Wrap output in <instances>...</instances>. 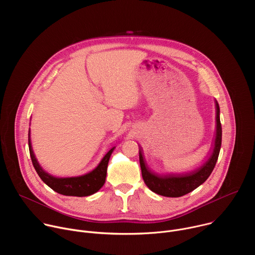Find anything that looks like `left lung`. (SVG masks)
<instances>
[{"label": "left lung", "instance_id": "1", "mask_svg": "<svg viewBox=\"0 0 255 255\" xmlns=\"http://www.w3.org/2000/svg\"><path fill=\"white\" fill-rule=\"evenodd\" d=\"M216 138L214 149L209 157V159L198 169L183 173V174H156L151 171L145 162L142 150H139V161L141 167V173L145 185H146L153 193L170 198H177L185 196L198 187H200L203 183L207 180V178L212 173L218 156H219L221 143H222V126L220 122V108L219 104L216 101Z\"/></svg>", "mask_w": 255, "mask_h": 255}]
</instances>
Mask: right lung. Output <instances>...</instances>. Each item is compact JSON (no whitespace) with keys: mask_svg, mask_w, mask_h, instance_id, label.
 I'll return each instance as SVG.
<instances>
[{"mask_svg":"<svg viewBox=\"0 0 255 255\" xmlns=\"http://www.w3.org/2000/svg\"><path fill=\"white\" fill-rule=\"evenodd\" d=\"M29 151L33 166L38 173L40 178L44 183L52 189L54 192L63 195V196H72V197H87L97 193L105 184L106 176H107V168L110 156L115 149V147L109 150L106 155L103 157L99 165L84 175L80 176H72V177H56L45 170L42 169L40 164L36 159L32 147H31V141H30V131H29Z\"/></svg>","mask_w":255,"mask_h":255,"instance_id":"right-lung-1","label":"right lung"}]
</instances>
